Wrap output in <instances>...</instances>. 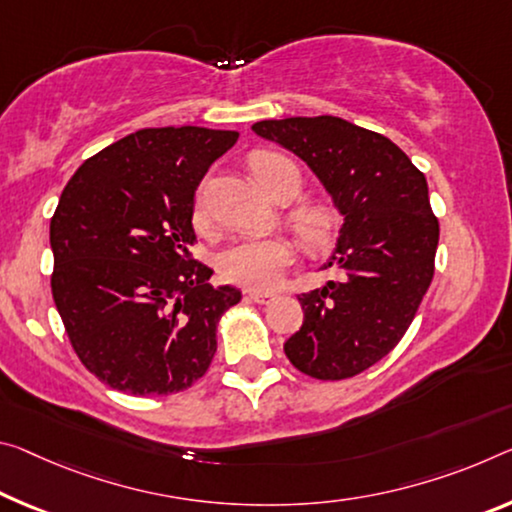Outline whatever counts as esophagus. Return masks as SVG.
<instances>
[{
    "mask_svg": "<svg viewBox=\"0 0 512 512\" xmlns=\"http://www.w3.org/2000/svg\"><path fill=\"white\" fill-rule=\"evenodd\" d=\"M248 298L253 300V303H259V305H269L271 300H275V294H273V291H250Z\"/></svg>",
    "mask_w": 512,
    "mask_h": 512,
    "instance_id": "1",
    "label": "esophagus"
}]
</instances>
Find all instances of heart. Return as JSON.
Wrapping results in <instances>:
<instances>
[{
    "instance_id": "b5f03b06",
    "label": "heart",
    "mask_w": 512,
    "mask_h": 512,
    "mask_svg": "<svg viewBox=\"0 0 512 512\" xmlns=\"http://www.w3.org/2000/svg\"><path fill=\"white\" fill-rule=\"evenodd\" d=\"M250 168L262 189L275 198L282 184L291 186L296 196L300 189V175L287 157L275 152H257L250 159ZM291 196V198H294ZM200 216V207L196 209ZM291 227L307 246L321 248L332 239L337 230V212L328 202H307L289 214ZM291 262H294V246L282 237H246L232 241L218 253L216 266L223 278L232 285L246 289H271L280 282Z\"/></svg>"
}]
</instances>
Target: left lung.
Returning <instances> with one entry per match:
<instances>
[{
    "mask_svg": "<svg viewBox=\"0 0 512 512\" xmlns=\"http://www.w3.org/2000/svg\"><path fill=\"white\" fill-rule=\"evenodd\" d=\"M305 161L344 216L328 266L342 280L300 294L289 362L319 380L353 378L401 342L431 287L440 223L428 184L399 145L335 116L253 125Z\"/></svg>",
    "mask_w": 512,
    "mask_h": 512,
    "instance_id": "left-lung-1",
    "label": "left lung"
}]
</instances>
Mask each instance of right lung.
Returning a JSON list of instances; mask_svg holds the SVG:
<instances>
[{
	"mask_svg": "<svg viewBox=\"0 0 512 512\" xmlns=\"http://www.w3.org/2000/svg\"><path fill=\"white\" fill-rule=\"evenodd\" d=\"M239 132L150 127L77 168L50 223L52 296L84 367L118 392L161 396L205 376L241 291L191 259L193 196Z\"/></svg>",
	"mask_w": 512,
	"mask_h": 512,
	"instance_id": "right-lung-1",
	"label": "right lung"
}]
</instances>
